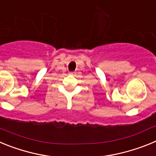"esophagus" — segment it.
I'll list each match as a JSON object with an SVG mask.
<instances>
[{
    "mask_svg": "<svg viewBox=\"0 0 156 156\" xmlns=\"http://www.w3.org/2000/svg\"><path fill=\"white\" fill-rule=\"evenodd\" d=\"M69 74L70 75H75L76 73L75 72H69Z\"/></svg>",
    "mask_w": 156,
    "mask_h": 156,
    "instance_id": "34e87169",
    "label": "esophagus"
}]
</instances>
